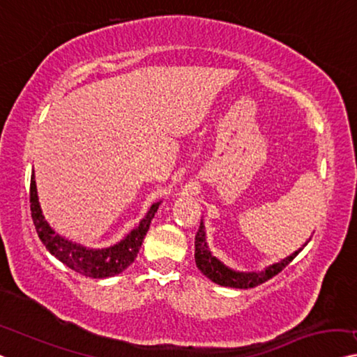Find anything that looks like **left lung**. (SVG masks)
Wrapping results in <instances>:
<instances>
[{
	"mask_svg": "<svg viewBox=\"0 0 357 357\" xmlns=\"http://www.w3.org/2000/svg\"><path fill=\"white\" fill-rule=\"evenodd\" d=\"M307 242L303 247H306ZM303 247L298 248L295 253L290 255V257L280 259L279 263L269 264L268 268H264L263 271H253V273L234 271L231 268H227V266L222 261H220L216 257H213L208 243H206L204 221H200V227L195 236V264L205 278H208L211 282H215L218 285L231 287V289H253V287L263 284V282L274 278L275 274H279L280 271L284 269L285 266H289L291 259L301 252Z\"/></svg>",
	"mask_w": 357,
	"mask_h": 357,
	"instance_id": "obj_1",
	"label": "left lung"
}]
</instances>
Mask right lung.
<instances>
[{
  "label": "right lung",
  "instance_id": "right-lung-1",
  "mask_svg": "<svg viewBox=\"0 0 357 357\" xmlns=\"http://www.w3.org/2000/svg\"><path fill=\"white\" fill-rule=\"evenodd\" d=\"M160 202H155L146 216L142 218L139 225L130 234H126V237L121 238L115 245L105 247V248H88L77 243L73 241H68L61 234H57L50 222L46 221L45 215H43L40 200H38V190H36L35 183V173L31 174L30 179V210L31 218H33L35 229L38 232L40 241L43 245L46 247L52 257H56L61 263H63L68 268L79 273L82 275L91 279H105V278H114V275L123 273V271L135 261L139 248L144 241V236L151 226L152 218L155 216Z\"/></svg>",
  "mask_w": 357,
  "mask_h": 357
}]
</instances>
